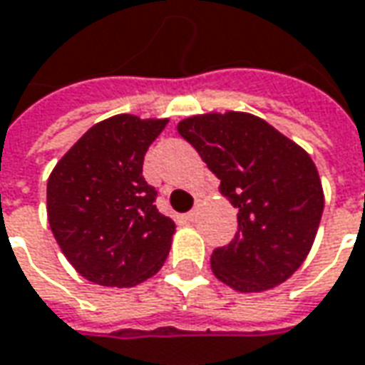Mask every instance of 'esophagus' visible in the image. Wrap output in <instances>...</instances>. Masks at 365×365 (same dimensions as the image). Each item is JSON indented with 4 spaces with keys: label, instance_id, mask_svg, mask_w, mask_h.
<instances>
[{
    "label": "esophagus",
    "instance_id": "obj_1",
    "mask_svg": "<svg viewBox=\"0 0 365 365\" xmlns=\"http://www.w3.org/2000/svg\"><path fill=\"white\" fill-rule=\"evenodd\" d=\"M200 205H202V200H197L195 205H193L192 212H187V220H195L197 217V212H200Z\"/></svg>",
    "mask_w": 365,
    "mask_h": 365
}]
</instances>
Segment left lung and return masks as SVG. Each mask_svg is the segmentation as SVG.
Returning a JSON list of instances; mask_svg holds the SVG:
<instances>
[{
  "instance_id": "left-lung-1",
  "label": "left lung",
  "mask_w": 365,
  "mask_h": 365,
  "mask_svg": "<svg viewBox=\"0 0 365 365\" xmlns=\"http://www.w3.org/2000/svg\"><path fill=\"white\" fill-rule=\"evenodd\" d=\"M178 131L237 207V234L212 254L214 276L242 294L284 284L309 254L324 212L322 180L309 153L245 111L192 115Z\"/></svg>"
}]
</instances>
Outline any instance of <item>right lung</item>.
<instances>
[{
	"mask_svg": "<svg viewBox=\"0 0 365 365\" xmlns=\"http://www.w3.org/2000/svg\"><path fill=\"white\" fill-rule=\"evenodd\" d=\"M168 120L120 113L99 121L47 180V222L68 262L98 286L133 287L160 272L175 224L155 207L143 155Z\"/></svg>",
	"mask_w": 365,
	"mask_h": 365,
	"instance_id": "add662e5",
	"label": "right lung"
}]
</instances>
